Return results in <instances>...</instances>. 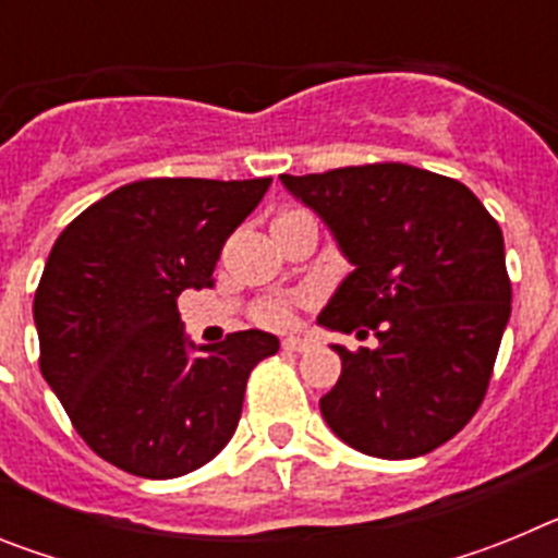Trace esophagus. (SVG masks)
I'll return each instance as SVG.
<instances>
[{
  "mask_svg": "<svg viewBox=\"0 0 558 558\" xmlns=\"http://www.w3.org/2000/svg\"><path fill=\"white\" fill-rule=\"evenodd\" d=\"M310 343L304 338H295V335H290V338H284L282 340V349L284 352H304V349H307Z\"/></svg>",
  "mask_w": 558,
  "mask_h": 558,
  "instance_id": "esophagus-1",
  "label": "esophagus"
}]
</instances>
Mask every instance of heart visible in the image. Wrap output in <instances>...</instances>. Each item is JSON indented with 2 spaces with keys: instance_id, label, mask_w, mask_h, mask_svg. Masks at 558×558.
I'll list each match as a JSON object with an SVG mask.
<instances>
[{
  "instance_id": "1",
  "label": "heart",
  "mask_w": 558,
  "mask_h": 558,
  "mask_svg": "<svg viewBox=\"0 0 558 558\" xmlns=\"http://www.w3.org/2000/svg\"><path fill=\"white\" fill-rule=\"evenodd\" d=\"M302 209H282L276 218H288ZM274 218V220H276ZM256 322L268 324V327H284L290 322V304L288 302H265L263 307L256 310Z\"/></svg>"
}]
</instances>
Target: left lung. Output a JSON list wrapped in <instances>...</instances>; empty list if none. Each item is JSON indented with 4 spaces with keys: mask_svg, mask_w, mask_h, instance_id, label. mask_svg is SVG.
Returning <instances> with one entry per match:
<instances>
[{
    "mask_svg": "<svg viewBox=\"0 0 558 558\" xmlns=\"http://www.w3.org/2000/svg\"><path fill=\"white\" fill-rule=\"evenodd\" d=\"M354 265L318 322L374 332L340 354L322 397L327 425L374 458H416L450 441L481 408L511 279L502 231L470 186L399 161L282 175Z\"/></svg>",
    "mask_w": 558,
    "mask_h": 558,
    "instance_id": "obj_1",
    "label": "left lung"
}]
</instances>
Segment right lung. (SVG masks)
Here are the masks:
<instances>
[{"label":"right lung","mask_w":558,"mask_h":558,"mask_svg":"<svg viewBox=\"0 0 558 558\" xmlns=\"http://www.w3.org/2000/svg\"><path fill=\"white\" fill-rule=\"evenodd\" d=\"M270 179H142L81 211L56 240L33 302L38 366L102 461L167 481L234 436L245 383L279 352L243 329L186 352L175 299L211 288L231 231Z\"/></svg>","instance_id":"right-lung-1"}]
</instances>
